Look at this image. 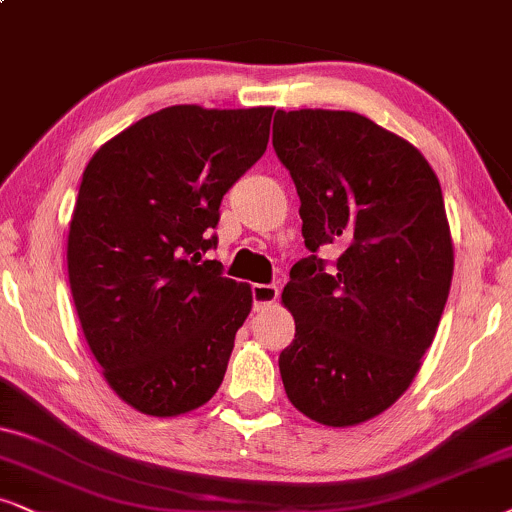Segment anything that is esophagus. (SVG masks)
<instances>
[{
	"mask_svg": "<svg viewBox=\"0 0 512 512\" xmlns=\"http://www.w3.org/2000/svg\"><path fill=\"white\" fill-rule=\"evenodd\" d=\"M278 300V286L274 283H255L252 286V304L255 309H267Z\"/></svg>",
	"mask_w": 512,
	"mask_h": 512,
	"instance_id": "obj_1",
	"label": "esophagus"
}]
</instances>
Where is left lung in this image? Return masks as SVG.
<instances>
[{"label":"left lung","instance_id":"obj_1","mask_svg":"<svg viewBox=\"0 0 512 512\" xmlns=\"http://www.w3.org/2000/svg\"><path fill=\"white\" fill-rule=\"evenodd\" d=\"M271 144L312 252L281 295L295 316L283 387L307 418L349 428L409 390L435 340L454 276L442 186L418 148L359 113L276 111Z\"/></svg>","mask_w":512,"mask_h":512}]
</instances>
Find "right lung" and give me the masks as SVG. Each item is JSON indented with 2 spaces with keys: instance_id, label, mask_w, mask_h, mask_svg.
<instances>
[{
  "instance_id": "obj_1",
  "label": "right lung",
  "mask_w": 512,
  "mask_h": 512,
  "mask_svg": "<svg viewBox=\"0 0 512 512\" xmlns=\"http://www.w3.org/2000/svg\"><path fill=\"white\" fill-rule=\"evenodd\" d=\"M274 108L170 106L89 160L68 234V278L103 378L148 416L189 413L222 385L248 283L205 260L224 193L267 151Z\"/></svg>"
}]
</instances>
